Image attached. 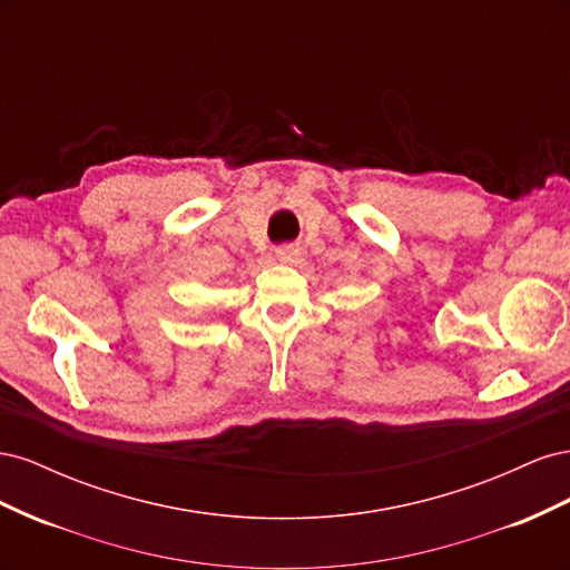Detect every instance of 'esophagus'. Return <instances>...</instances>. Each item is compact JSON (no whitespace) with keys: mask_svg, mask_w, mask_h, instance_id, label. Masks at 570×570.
<instances>
[{"mask_svg":"<svg viewBox=\"0 0 570 570\" xmlns=\"http://www.w3.org/2000/svg\"><path fill=\"white\" fill-rule=\"evenodd\" d=\"M302 249L299 245H281L278 249H275V258H281V262H295V258H299Z\"/></svg>","mask_w":570,"mask_h":570,"instance_id":"esophagus-1","label":"esophagus"}]
</instances>
